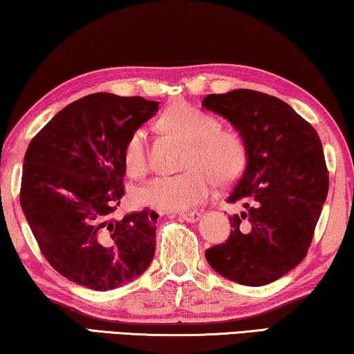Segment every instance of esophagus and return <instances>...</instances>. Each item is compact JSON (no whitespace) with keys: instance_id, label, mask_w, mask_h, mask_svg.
<instances>
[{"instance_id":"34e87169","label":"esophagus","mask_w":354,"mask_h":354,"mask_svg":"<svg viewBox=\"0 0 354 354\" xmlns=\"http://www.w3.org/2000/svg\"><path fill=\"white\" fill-rule=\"evenodd\" d=\"M179 218L186 221V223H197L200 219L198 211H186V213H179Z\"/></svg>"}]
</instances>
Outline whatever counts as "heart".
<instances>
[{
  "instance_id": "heart-1",
  "label": "heart",
  "mask_w": 354,
  "mask_h": 354,
  "mask_svg": "<svg viewBox=\"0 0 354 354\" xmlns=\"http://www.w3.org/2000/svg\"><path fill=\"white\" fill-rule=\"evenodd\" d=\"M162 127L189 143L181 175L157 176L136 192L145 207L162 211H181L203 202L214 179L229 184L241 175L246 147L234 130H219L218 119L191 104H175L162 115ZM124 165L130 176L141 178L147 170L146 131L135 130L124 147Z\"/></svg>"
}]
</instances>
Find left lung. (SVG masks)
I'll return each instance as SVG.
<instances>
[{"instance_id": "obj_1", "label": "left lung", "mask_w": 354, "mask_h": 354, "mask_svg": "<svg viewBox=\"0 0 354 354\" xmlns=\"http://www.w3.org/2000/svg\"><path fill=\"white\" fill-rule=\"evenodd\" d=\"M202 106L235 127L246 147V167L229 203L230 235L205 251L219 275L245 286H263L286 275L307 256L329 191L321 140L283 100L236 88L211 93Z\"/></svg>"}]
</instances>
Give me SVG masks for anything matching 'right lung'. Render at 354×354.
<instances>
[{
  "label": "right lung",
  "mask_w": 354,
  "mask_h": 354,
  "mask_svg": "<svg viewBox=\"0 0 354 354\" xmlns=\"http://www.w3.org/2000/svg\"><path fill=\"white\" fill-rule=\"evenodd\" d=\"M159 111L143 97L92 93L47 122L25 152L20 205L46 261L70 281L108 291L156 252L154 211L113 219L124 197L127 140Z\"/></svg>",
  "instance_id": "obj_1"
}]
</instances>
